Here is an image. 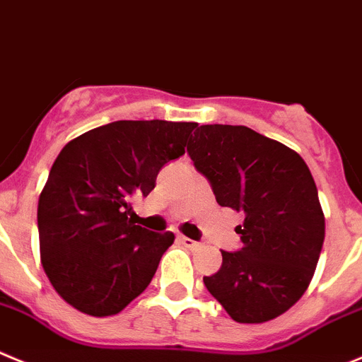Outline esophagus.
<instances>
[{
    "mask_svg": "<svg viewBox=\"0 0 362 362\" xmlns=\"http://www.w3.org/2000/svg\"><path fill=\"white\" fill-rule=\"evenodd\" d=\"M177 239H178V243H182V245L187 246V248H197L198 246L197 241H192V239L185 238V235H177Z\"/></svg>",
    "mask_w": 362,
    "mask_h": 362,
    "instance_id": "34e87169",
    "label": "esophagus"
}]
</instances>
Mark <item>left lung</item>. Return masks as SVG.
<instances>
[{
  "instance_id": "1",
  "label": "left lung",
  "mask_w": 362,
  "mask_h": 362,
  "mask_svg": "<svg viewBox=\"0 0 362 362\" xmlns=\"http://www.w3.org/2000/svg\"><path fill=\"white\" fill-rule=\"evenodd\" d=\"M187 153L216 202L245 214L243 248L223 250L205 288L239 323H262L305 293L325 239V218L309 168L296 151L248 127L202 124Z\"/></svg>"
}]
</instances>
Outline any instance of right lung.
Segmentation results:
<instances>
[{
    "label": "right lung",
    "mask_w": 362,
    "mask_h": 362,
    "mask_svg": "<svg viewBox=\"0 0 362 362\" xmlns=\"http://www.w3.org/2000/svg\"><path fill=\"white\" fill-rule=\"evenodd\" d=\"M197 123L114 121L62 148L37 209L40 261L55 291L90 316H112L148 288L175 241L135 225L132 202L184 155Z\"/></svg>",
    "instance_id": "obj_1"
}]
</instances>
